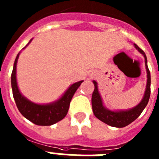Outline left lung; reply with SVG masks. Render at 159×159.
Instances as JSON below:
<instances>
[{
	"label": "left lung",
	"mask_w": 159,
	"mask_h": 159,
	"mask_svg": "<svg viewBox=\"0 0 159 159\" xmlns=\"http://www.w3.org/2000/svg\"><path fill=\"white\" fill-rule=\"evenodd\" d=\"M134 46L144 57L147 77L145 92H144L143 99L139 104L136 105L134 107L127 109V110H109L103 105L102 97H101L99 89H98V84L95 80L92 81L94 86H95V89H94L92 96V105L94 115L97 119H99V120H101L106 124L114 127H124L134 121L141 115L144 108L147 107L149 99H150V95H151V73H150L148 66H147V57H146L145 52L140 48H139L137 44L134 43Z\"/></svg>",
	"instance_id": "left-lung-1"
}]
</instances>
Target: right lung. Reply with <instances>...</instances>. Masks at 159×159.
Wrapping results in <instances>:
<instances>
[{
  "instance_id": "right-lung-1",
  "label": "right lung",
  "mask_w": 159,
  "mask_h": 159,
  "mask_svg": "<svg viewBox=\"0 0 159 159\" xmlns=\"http://www.w3.org/2000/svg\"><path fill=\"white\" fill-rule=\"evenodd\" d=\"M32 40V39H31L30 41L23 49L27 47ZM20 53V52L18 53L16 57L13 64L12 75H11L12 95H13L14 100L16 102L19 111L28 120L39 126H51L62 120L68 111L70 102L72 99L73 95L76 92L79 87L80 86V84L84 82V80H80L71 84V86L66 90V92L63 94L62 96L54 102L46 103V104H39V103L32 102L22 95L21 92H20L17 85L16 64H17Z\"/></svg>"
}]
</instances>
